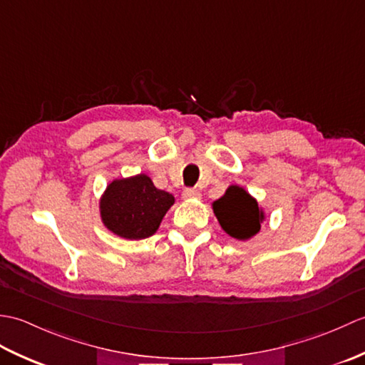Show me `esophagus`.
<instances>
[{"label": "esophagus", "instance_id": "1", "mask_svg": "<svg viewBox=\"0 0 365 365\" xmlns=\"http://www.w3.org/2000/svg\"><path fill=\"white\" fill-rule=\"evenodd\" d=\"M182 197L187 199V200H190V199H200V192L197 190H185Z\"/></svg>", "mask_w": 365, "mask_h": 365}]
</instances>
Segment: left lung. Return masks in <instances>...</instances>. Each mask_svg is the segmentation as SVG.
Masks as SVG:
<instances>
[{
    "instance_id": "8db88e82",
    "label": "left lung",
    "mask_w": 365,
    "mask_h": 365,
    "mask_svg": "<svg viewBox=\"0 0 365 365\" xmlns=\"http://www.w3.org/2000/svg\"><path fill=\"white\" fill-rule=\"evenodd\" d=\"M212 208L221 229L240 242H247L257 235L267 221L265 208L240 185H230L212 204Z\"/></svg>"
}]
</instances>
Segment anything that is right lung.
Here are the masks:
<instances>
[{
	"label": "right lung",
	"instance_id": "right-lung-1",
	"mask_svg": "<svg viewBox=\"0 0 365 365\" xmlns=\"http://www.w3.org/2000/svg\"><path fill=\"white\" fill-rule=\"evenodd\" d=\"M175 199L155 187L147 174L114 178L98 199L103 226L125 240H144L158 230Z\"/></svg>",
	"mask_w": 365,
	"mask_h": 365
}]
</instances>
